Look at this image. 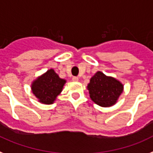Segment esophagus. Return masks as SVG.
I'll list each match as a JSON object with an SVG mask.
<instances>
[{
  "mask_svg": "<svg viewBox=\"0 0 153 153\" xmlns=\"http://www.w3.org/2000/svg\"><path fill=\"white\" fill-rule=\"evenodd\" d=\"M78 79H79V78L77 76H73V78H72L73 81H78Z\"/></svg>",
  "mask_w": 153,
  "mask_h": 153,
  "instance_id": "34e87169",
  "label": "esophagus"
}]
</instances>
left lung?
Segmentation results:
<instances>
[{
    "label": "left lung",
    "mask_w": 153,
    "mask_h": 153,
    "mask_svg": "<svg viewBox=\"0 0 153 153\" xmlns=\"http://www.w3.org/2000/svg\"><path fill=\"white\" fill-rule=\"evenodd\" d=\"M91 100L102 107H108L117 102L123 92V86L119 80L97 72L88 85Z\"/></svg>",
    "instance_id": "1"
}]
</instances>
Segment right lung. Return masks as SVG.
Listing matches in <instances>:
<instances>
[{
  "label": "right lung",
  "mask_w": 153,
  "mask_h": 153,
  "mask_svg": "<svg viewBox=\"0 0 153 153\" xmlns=\"http://www.w3.org/2000/svg\"><path fill=\"white\" fill-rule=\"evenodd\" d=\"M65 80L51 69L39 76L32 84V91L44 104H52L56 97L61 93Z\"/></svg>",
  "instance_id": "add662e5"
}]
</instances>
